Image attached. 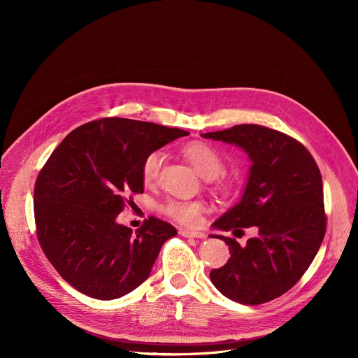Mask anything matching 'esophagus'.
<instances>
[{
	"label": "esophagus",
	"mask_w": 358,
	"mask_h": 358,
	"mask_svg": "<svg viewBox=\"0 0 358 358\" xmlns=\"http://www.w3.org/2000/svg\"><path fill=\"white\" fill-rule=\"evenodd\" d=\"M179 234L182 237H194V239H204V237H206V234L203 231H191V230H187V229H180Z\"/></svg>",
	"instance_id": "34e87169"
}]
</instances>
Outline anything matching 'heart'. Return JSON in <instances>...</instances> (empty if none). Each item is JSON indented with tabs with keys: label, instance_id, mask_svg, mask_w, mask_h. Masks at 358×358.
<instances>
[{
	"label": "heart",
	"instance_id": "b5f03b06",
	"mask_svg": "<svg viewBox=\"0 0 358 358\" xmlns=\"http://www.w3.org/2000/svg\"><path fill=\"white\" fill-rule=\"evenodd\" d=\"M183 155L191 162L199 175L204 179H213L220 175L224 169V161L221 154L208 143L192 142L183 148ZM164 155L159 150L146 157L142 173L146 183H152L158 179L159 170ZM206 210V203L201 200L194 201H179L170 200L164 206V212L171 220H175L183 225H197L200 216Z\"/></svg>",
	"mask_w": 358,
	"mask_h": 358
}]
</instances>
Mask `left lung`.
Returning a JSON list of instances; mask_svg holds the SVG:
<instances>
[{
    "label": "left lung",
    "mask_w": 358,
    "mask_h": 358,
    "mask_svg": "<svg viewBox=\"0 0 358 358\" xmlns=\"http://www.w3.org/2000/svg\"><path fill=\"white\" fill-rule=\"evenodd\" d=\"M241 148L251 161L241 201L216 220L215 230L258 234L246 245L218 234L231 257L210 272L212 284L242 305L282 296L315 258L326 234L322 179L309 150L267 127L245 124L201 134Z\"/></svg>",
    "instance_id": "left-lung-1"
}]
</instances>
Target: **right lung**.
I'll return each mask as SVG.
<instances>
[{"instance_id": "1", "label": "right lung", "mask_w": 358, "mask_h": 358, "mask_svg": "<svg viewBox=\"0 0 358 358\" xmlns=\"http://www.w3.org/2000/svg\"><path fill=\"white\" fill-rule=\"evenodd\" d=\"M188 134L154 122L104 117L73 129L53 150L34 188L37 236L73 288L113 300L148 279L176 229L150 216L133 231L116 218L129 194L143 192L146 157Z\"/></svg>"}]
</instances>
